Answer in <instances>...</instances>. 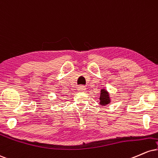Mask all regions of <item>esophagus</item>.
Instances as JSON below:
<instances>
[{"label": "esophagus", "mask_w": 158, "mask_h": 158, "mask_svg": "<svg viewBox=\"0 0 158 158\" xmlns=\"http://www.w3.org/2000/svg\"><path fill=\"white\" fill-rule=\"evenodd\" d=\"M85 90H86V86H83V85L77 87V91H79V92H85Z\"/></svg>", "instance_id": "34e87169"}]
</instances>
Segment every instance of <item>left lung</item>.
Masks as SVG:
<instances>
[{
	"label": "left lung",
	"mask_w": 158,
	"mask_h": 158,
	"mask_svg": "<svg viewBox=\"0 0 158 158\" xmlns=\"http://www.w3.org/2000/svg\"><path fill=\"white\" fill-rule=\"evenodd\" d=\"M111 100L109 98V92L106 90L101 89V96H100V104L101 106H106L110 103Z\"/></svg>",
	"instance_id": "8db88e82"
}]
</instances>
